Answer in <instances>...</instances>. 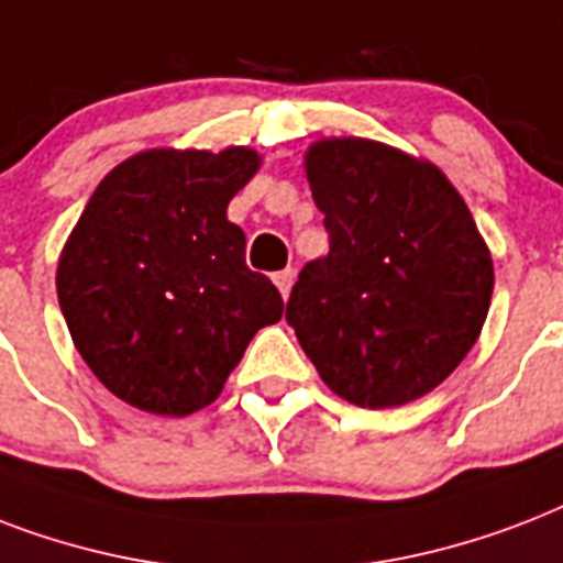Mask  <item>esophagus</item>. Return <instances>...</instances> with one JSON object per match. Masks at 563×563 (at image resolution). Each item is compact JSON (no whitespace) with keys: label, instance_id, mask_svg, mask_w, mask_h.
I'll use <instances>...</instances> for the list:
<instances>
[{"label":"esophagus","instance_id":"obj_1","mask_svg":"<svg viewBox=\"0 0 563 563\" xmlns=\"http://www.w3.org/2000/svg\"><path fill=\"white\" fill-rule=\"evenodd\" d=\"M294 278H296V273L290 267L282 269V273H276V276H273V282H276V287L282 290V296L290 294V285H294Z\"/></svg>","mask_w":563,"mask_h":563}]
</instances>
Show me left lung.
I'll use <instances>...</instances> for the list:
<instances>
[{"mask_svg":"<svg viewBox=\"0 0 563 563\" xmlns=\"http://www.w3.org/2000/svg\"><path fill=\"white\" fill-rule=\"evenodd\" d=\"M305 173L329 255L302 267L287 322L341 399L413 402L478 341L494 294L485 238L434 164L387 143L317 141Z\"/></svg>","mask_w":563,"mask_h":563,"instance_id":"8db88e82","label":"left lung"}]
</instances>
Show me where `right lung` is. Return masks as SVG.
<instances>
[{"label":"right lung","mask_w":563,"mask_h":563,"mask_svg":"<svg viewBox=\"0 0 563 563\" xmlns=\"http://www.w3.org/2000/svg\"><path fill=\"white\" fill-rule=\"evenodd\" d=\"M258 167L246 146L137 152L78 217L55 276L60 313L123 402L161 417L199 411L255 331L282 320V294L246 267V238L225 217Z\"/></svg>","instance_id":"1"}]
</instances>
